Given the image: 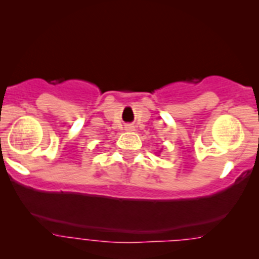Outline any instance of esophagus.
I'll list each match as a JSON object with an SVG mask.
<instances>
[{"mask_svg":"<svg viewBox=\"0 0 259 259\" xmlns=\"http://www.w3.org/2000/svg\"><path fill=\"white\" fill-rule=\"evenodd\" d=\"M125 129H126L127 132H132V130H133V126H132V125H126V126H125Z\"/></svg>","mask_w":259,"mask_h":259,"instance_id":"obj_1","label":"esophagus"}]
</instances>
